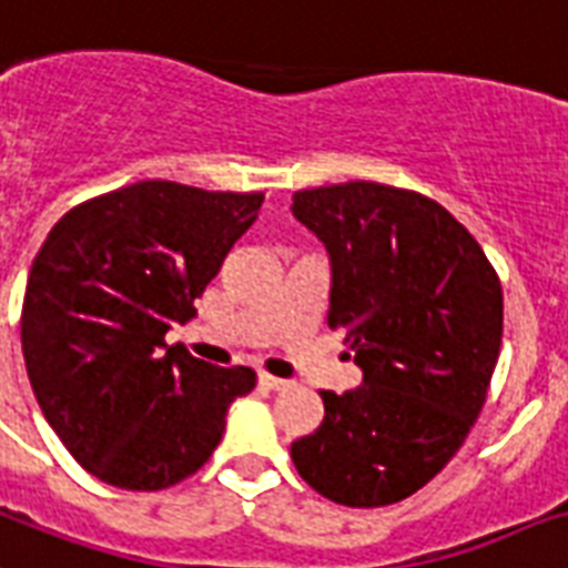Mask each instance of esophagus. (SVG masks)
<instances>
[{
    "label": "esophagus",
    "mask_w": 568,
    "mask_h": 568,
    "mask_svg": "<svg viewBox=\"0 0 568 568\" xmlns=\"http://www.w3.org/2000/svg\"><path fill=\"white\" fill-rule=\"evenodd\" d=\"M257 382H261L266 390H281L290 385L287 379H278V376H270V373H261V376H257Z\"/></svg>",
    "instance_id": "esophagus-1"
}]
</instances>
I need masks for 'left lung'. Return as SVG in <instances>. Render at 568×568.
I'll return each mask as SVG.
<instances>
[{
    "label": "left lung",
    "instance_id": "left-lung-1",
    "mask_svg": "<svg viewBox=\"0 0 568 568\" xmlns=\"http://www.w3.org/2000/svg\"><path fill=\"white\" fill-rule=\"evenodd\" d=\"M293 215L332 263L328 325L362 385L323 390L290 447L298 477L344 507L415 495L471 433L498 364L504 293L480 243L433 197L349 180L302 189Z\"/></svg>",
    "mask_w": 568,
    "mask_h": 568
}]
</instances>
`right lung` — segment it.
Returning <instances> with one entry per match:
<instances>
[{
    "label": "right lung",
    "instance_id": "obj_1",
    "mask_svg": "<svg viewBox=\"0 0 568 568\" xmlns=\"http://www.w3.org/2000/svg\"><path fill=\"white\" fill-rule=\"evenodd\" d=\"M263 204L142 180L73 206L34 257L23 358L61 444L97 480L160 491L222 442L224 417L254 388L252 367H213L165 344Z\"/></svg>",
    "mask_w": 568,
    "mask_h": 568
}]
</instances>
